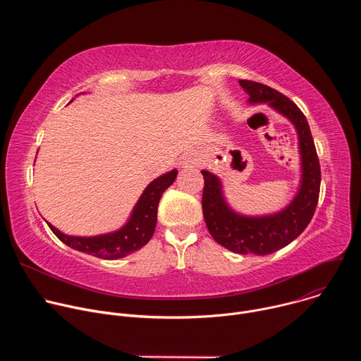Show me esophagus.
I'll return each instance as SVG.
<instances>
[{"mask_svg": "<svg viewBox=\"0 0 361 361\" xmlns=\"http://www.w3.org/2000/svg\"><path fill=\"white\" fill-rule=\"evenodd\" d=\"M183 164H184V166H185V164H187V161H183Z\"/></svg>", "mask_w": 361, "mask_h": 361, "instance_id": "1", "label": "esophagus"}]
</instances>
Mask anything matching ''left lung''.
I'll list each match as a JSON object with an SVG mask.
<instances>
[{
    "label": "left lung",
    "mask_w": 361,
    "mask_h": 361,
    "mask_svg": "<svg viewBox=\"0 0 361 361\" xmlns=\"http://www.w3.org/2000/svg\"><path fill=\"white\" fill-rule=\"evenodd\" d=\"M248 94V104H267L286 117L298 138L301 177L293 200L277 213L245 216L230 207L221 180L202 170V216L213 238L238 254H271L295 240L312 221L320 194V163L310 127L301 110L286 95L264 84L238 81Z\"/></svg>",
    "instance_id": "8db88e82"
}]
</instances>
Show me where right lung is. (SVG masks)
Masks as SVG:
<instances>
[{
  "label": "right lung",
  "instance_id": "1",
  "mask_svg": "<svg viewBox=\"0 0 361 361\" xmlns=\"http://www.w3.org/2000/svg\"><path fill=\"white\" fill-rule=\"evenodd\" d=\"M73 101V99H71ZM70 101V102H71ZM177 170H171L152 180L135 202L127 223L111 233L92 237H78L61 233L53 224L48 227L68 247L104 260H117L144 247L157 224V209L163 192L174 183Z\"/></svg>",
  "mask_w": 361,
  "mask_h": 361
}]
</instances>
